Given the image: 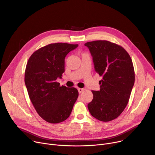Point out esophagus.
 I'll return each mask as SVG.
<instances>
[{"label":"esophagus","mask_w":155,"mask_h":155,"mask_svg":"<svg viewBox=\"0 0 155 155\" xmlns=\"http://www.w3.org/2000/svg\"><path fill=\"white\" fill-rule=\"evenodd\" d=\"M83 91H84V89H81V88L78 89V92H79V94H81Z\"/></svg>","instance_id":"1"}]
</instances>
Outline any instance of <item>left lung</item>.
Instances as JSON below:
<instances>
[{
	"instance_id": "obj_1",
	"label": "left lung",
	"mask_w": 155,
	"mask_h": 155,
	"mask_svg": "<svg viewBox=\"0 0 155 155\" xmlns=\"http://www.w3.org/2000/svg\"><path fill=\"white\" fill-rule=\"evenodd\" d=\"M84 45L91 51L95 71L102 76L100 91H92L94 97L88 109L99 121H112L128 104L135 82L132 59L123 47L108 41H95Z\"/></svg>"
}]
</instances>
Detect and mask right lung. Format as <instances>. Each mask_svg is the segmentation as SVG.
I'll list each match as a JSON object with an SVG mask.
<instances>
[{"label": "right lung", "instance_id": "1", "mask_svg": "<svg viewBox=\"0 0 155 155\" xmlns=\"http://www.w3.org/2000/svg\"><path fill=\"white\" fill-rule=\"evenodd\" d=\"M78 44H50L31 55L26 64L25 82L29 98L45 121L57 124L70 116L78 97L74 87L60 86L57 79L64 72V58Z\"/></svg>", "mask_w": 155, "mask_h": 155}]
</instances>
